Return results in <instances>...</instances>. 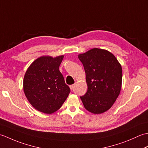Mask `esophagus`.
<instances>
[{
    "label": "esophagus",
    "instance_id": "obj_1",
    "mask_svg": "<svg viewBox=\"0 0 148 148\" xmlns=\"http://www.w3.org/2000/svg\"><path fill=\"white\" fill-rule=\"evenodd\" d=\"M70 89L71 90H72L74 89V84H72V85H70Z\"/></svg>",
    "mask_w": 148,
    "mask_h": 148
}]
</instances>
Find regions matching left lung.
<instances>
[{
  "instance_id": "8db88e82",
  "label": "left lung",
  "mask_w": 148,
  "mask_h": 148,
  "mask_svg": "<svg viewBox=\"0 0 148 148\" xmlns=\"http://www.w3.org/2000/svg\"><path fill=\"white\" fill-rule=\"evenodd\" d=\"M86 74L88 90L81 97L84 108L95 114L111 108L121 92L122 67L112 53L93 48L78 55Z\"/></svg>"
}]
</instances>
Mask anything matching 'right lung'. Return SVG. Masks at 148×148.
<instances>
[{
    "label": "right lung",
    "mask_w": 148,
    "mask_h": 148,
    "mask_svg": "<svg viewBox=\"0 0 148 148\" xmlns=\"http://www.w3.org/2000/svg\"><path fill=\"white\" fill-rule=\"evenodd\" d=\"M64 55L41 56L27 69L23 83V92L37 111L52 114L61 108L70 93L59 71Z\"/></svg>",
    "instance_id": "obj_1"
}]
</instances>
